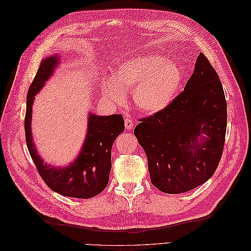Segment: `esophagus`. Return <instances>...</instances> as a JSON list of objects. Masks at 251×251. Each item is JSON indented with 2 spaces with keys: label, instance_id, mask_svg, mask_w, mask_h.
Returning a JSON list of instances; mask_svg holds the SVG:
<instances>
[{
  "label": "esophagus",
  "instance_id": "obj_1",
  "mask_svg": "<svg viewBox=\"0 0 251 251\" xmlns=\"http://www.w3.org/2000/svg\"><path fill=\"white\" fill-rule=\"evenodd\" d=\"M125 126L127 130H131L135 127V123L130 120V117H126L125 119Z\"/></svg>",
  "mask_w": 251,
  "mask_h": 251
}]
</instances>
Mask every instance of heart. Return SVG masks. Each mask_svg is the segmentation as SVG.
<instances>
[{
	"mask_svg": "<svg viewBox=\"0 0 251 251\" xmlns=\"http://www.w3.org/2000/svg\"><path fill=\"white\" fill-rule=\"evenodd\" d=\"M182 82L180 68L161 55L132 56L119 65L105 80L102 91L112 102L120 103L125 90L131 89L137 108L153 114L166 108L177 95Z\"/></svg>",
	"mask_w": 251,
	"mask_h": 251,
	"instance_id": "obj_1",
	"label": "heart"
}]
</instances>
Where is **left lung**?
<instances>
[{"mask_svg": "<svg viewBox=\"0 0 251 251\" xmlns=\"http://www.w3.org/2000/svg\"><path fill=\"white\" fill-rule=\"evenodd\" d=\"M140 122L134 134L148 159L151 182L159 190L182 194L212 177L223 154L227 102L218 74L203 53L184 90L166 108Z\"/></svg>", "mask_w": 251, "mask_h": 251, "instance_id": "1", "label": "left lung"}]
</instances>
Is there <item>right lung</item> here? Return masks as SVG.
Listing matches in <instances>:
<instances>
[{
	"instance_id": "add662e5",
	"label": "right lung",
	"mask_w": 251,
	"mask_h": 251,
	"mask_svg": "<svg viewBox=\"0 0 251 251\" xmlns=\"http://www.w3.org/2000/svg\"><path fill=\"white\" fill-rule=\"evenodd\" d=\"M58 56L43 58L28 89L24 120L26 145L43 181L55 193L69 198L90 199L104 189L111 169V148L125 130L122 114L100 116L89 114L88 131L77 159L67 167L56 168L43 163L32 141L31 113L34 96L43 87L58 64Z\"/></svg>"
}]
</instances>
